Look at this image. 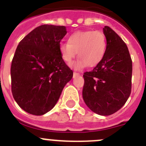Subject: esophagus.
<instances>
[{
    "instance_id": "34e87169",
    "label": "esophagus",
    "mask_w": 146,
    "mask_h": 146,
    "mask_svg": "<svg viewBox=\"0 0 146 146\" xmlns=\"http://www.w3.org/2000/svg\"><path fill=\"white\" fill-rule=\"evenodd\" d=\"M80 73H77V72H74V74H73V77H78V76H80Z\"/></svg>"
}]
</instances>
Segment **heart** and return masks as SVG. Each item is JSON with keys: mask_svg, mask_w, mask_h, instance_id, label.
<instances>
[{"mask_svg": "<svg viewBox=\"0 0 146 146\" xmlns=\"http://www.w3.org/2000/svg\"><path fill=\"white\" fill-rule=\"evenodd\" d=\"M106 38L101 31H77L68 37V43L61 42L59 52L64 61L71 64L77 55L80 58L73 65L82 69L87 65L96 66L104 58L106 50Z\"/></svg>", "mask_w": 146, "mask_h": 146, "instance_id": "1", "label": "heart"}]
</instances>
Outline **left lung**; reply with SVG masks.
Segmentation results:
<instances>
[{
  "instance_id": "left-lung-1",
  "label": "left lung",
  "mask_w": 146,
  "mask_h": 146,
  "mask_svg": "<svg viewBox=\"0 0 146 146\" xmlns=\"http://www.w3.org/2000/svg\"><path fill=\"white\" fill-rule=\"evenodd\" d=\"M106 50L103 59L84 73L82 97L91 111L109 116L119 110L131 93L132 62L128 48L111 28L103 29Z\"/></svg>"
}]
</instances>
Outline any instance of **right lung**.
<instances>
[{"label":"right lung","instance_id":"add662e5","mask_svg":"<svg viewBox=\"0 0 146 146\" xmlns=\"http://www.w3.org/2000/svg\"><path fill=\"white\" fill-rule=\"evenodd\" d=\"M66 27L43 25L19 43L11 66V92L21 109L40 116L56 104L73 77L59 52Z\"/></svg>","mask_w":146,"mask_h":146}]
</instances>
